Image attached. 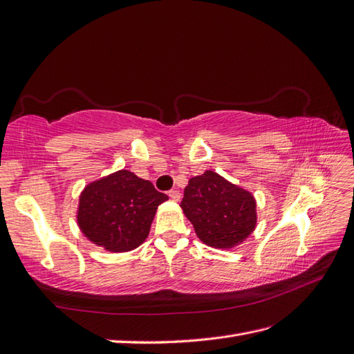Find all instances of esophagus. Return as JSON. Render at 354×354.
Returning <instances> with one entry per match:
<instances>
[{
    "label": "esophagus",
    "instance_id": "obj_1",
    "mask_svg": "<svg viewBox=\"0 0 354 354\" xmlns=\"http://www.w3.org/2000/svg\"><path fill=\"white\" fill-rule=\"evenodd\" d=\"M169 197H170L171 201L178 202V201H179V197H180V193H179L178 190H170V192H169Z\"/></svg>",
    "mask_w": 354,
    "mask_h": 354
}]
</instances>
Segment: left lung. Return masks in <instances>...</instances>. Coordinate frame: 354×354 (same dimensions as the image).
<instances>
[{"label":"left lung","instance_id":"left-lung-1","mask_svg":"<svg viewBox=\"0 0 354 354\" xmlns=\"http://www.w3.org/2000/svg\"><path fill=\"white\" fill-rule=\"evenodd\" d=\"M180 208L197 236L211 248L231 249L257 226L253 196L211 170L188 180Z\"/></svg>","mask_w":354,"mask_h":354}]
</instances>
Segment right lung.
<instances>
[{
  "instance_id": "add662e5",
  "label": "right lung",
  "mask_w": 354,
  "mask_h": 354,
  "mask_svg": "<svg viewBox=\"0 0 354 354\" xmlns=\"http://www.w3.org/2000/svg\"><path fill=\"white\" fill-rule=\"evenodd\" d=\"M167 199L149 180L119 170L84 188L78 225L90 241L106 250H133L149 235L155 211Z\"/></svg>"
}]
</instances>
